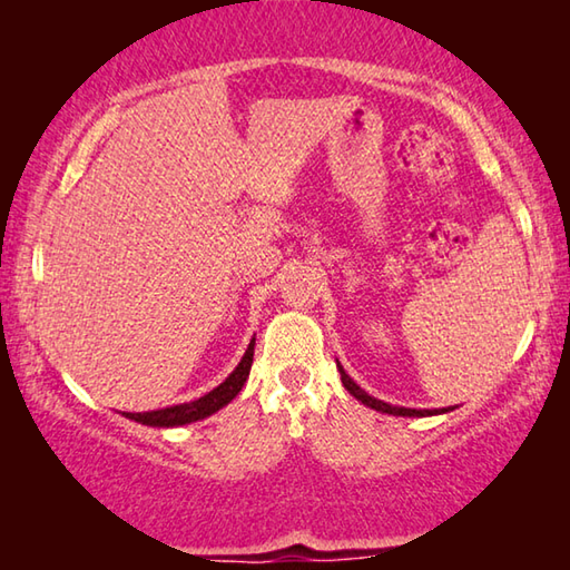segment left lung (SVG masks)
I'll return each mask as SVG.
<instances>
[{"instance_id": "left-lung-1", "label": "left lung", "mask_w": 570, "mask_h": 570, "mask_svg": "<svg viewBox=\"0 0 570 570\" xmlns=\"http://www.w3.org/2000/svg\"><path fill=\"white\" fill-rule=\"evenodd\" d=\"M336 366H340V372H342V384L346 387V392L354 394V397L360 400L362 404H366V407H372V410H377V412H387V414H397V417H428V414L448 412V410H410V407H392V404H387V402L370 397V394H366L362 387H356V384L352 382L350 374H346V372L342 370V364H336Z\"/></svg>"}]
</instances>
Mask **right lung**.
Segmentation results:
<instances>
[{
	"mask_svg": "<svg viewBox=\"0 0 570 570\" xmlns=\"http://www.w3.org/2000/svg\"><path fill=\"white\" fill-rule=\"evenodd\" d=\"M254 344H256V340H250L244 360H240L236 370L228 374V380L224 384H218L216 390L204 394L200 400L176 404V407H166V410H153V412H125V417L142 422V424H150V428H176V424L204 420V417H208V414L218 412L220 407H226V404L234 400L240 392V387L246 384L250 364H254Z\"/></svg>",
	"mask_w": 570,
	"mask_h": 570,
	"instance_id": "right-lung-1",
	"label": "right lung"
}]
</instances>
